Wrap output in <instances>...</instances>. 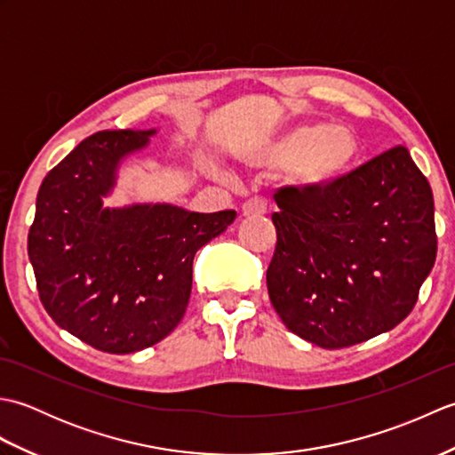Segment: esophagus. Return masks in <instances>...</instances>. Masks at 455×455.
I'll return each mask as SVG.
<instances>
[{"instance_id": "obj_1", "label": "esophagus", "mask_w": 455, "mask_h": 455, "mask_svg": "<svg viewBox=\"0 0 455 455\" xmlns=\"http://www.w3.org/2000/svg\"><path fill=\"white\" fill-rule=\"evenodd\" d=\"M267 211V203L259 197H252L243 203V215L244 217H259L266 215Z\"/></svg>"}]
</instances>
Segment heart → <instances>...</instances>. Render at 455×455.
Instances as JSON below:
<instances>
[{"label": "heart", "mask_w": 455, "mask_h": 455, "mask_svg": "<svg viewBox=\"0 0 455 455\" xmlns=\"http://www.w3.org/2000/svg\"><path fill=\"white\" fill-rule=\"evenodd\" d=\"M357 152L360 147L350 129L315 123L259 142L246 162L262 170H289L299 188L316 189L344 176L354 166Z\"/></svg>", "instance_id": "b5f03b06"}]
</instances>
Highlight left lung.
<instances>
[{
  "instance_id": "8db88e82",
  "label": "left lung",
  "mask_w": 455,
  "mask_h": 455,
  "mask_svg": "<svg viewBox=\"0 0 455 455\" xmlns=\"http://www.w3.org/2000/svg\"><path fill=\"white\" fill-rule=\"evenodd\" d=\"M267 293L293 334L326 350L403 323L436 259L428 180L397 144L316 189L274 193Z\"/></svg>"
}]
</instances>
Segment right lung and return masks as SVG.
<instances>
[{
	"mask_svg": "<svg viewBox=\"0 0 455 455\" xmlns=\"http://www.w3.org/2000/svg\"><path fill=\"white\" fill-rule=\"evenodd\" d=\"M150 134L101 131L82 140L46 173L28 228V259L46 313L108 354L144 350L180 324L196 252L236 219L233 209H103L121 158Z\"/></svg>",
	"mask_w": 455,
	"mask_h": 455,
	"instance_id": "1",
	"label": "right lung"
}]
</instances>
